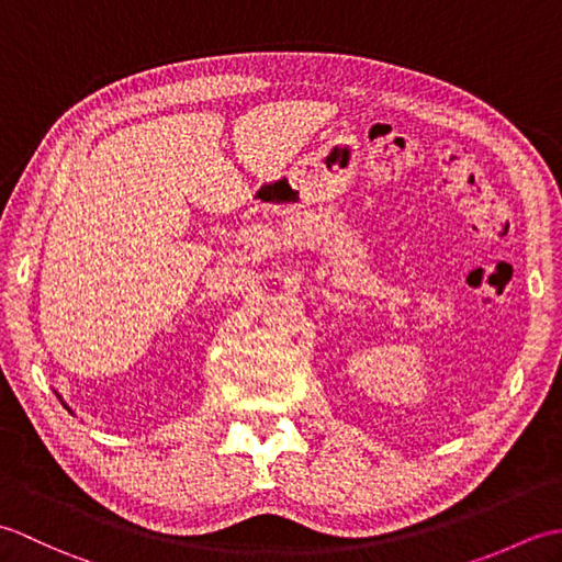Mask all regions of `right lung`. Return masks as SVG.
<instances>
[{
    "label": "right lung",
    "mask_w": 562,
    "mask_h": 562,
    "mask_svg": "<svg viewBox=\"0 0 562 562\" xmlns=\"http://www.w3.org/2000/svg\"><path fill=\"white\" fill-rule=\"evenodd\" d=\"M67 411H69V408H67Z\"/></svg>",
    "instance_id": "add662e5"
}]
</instances>
